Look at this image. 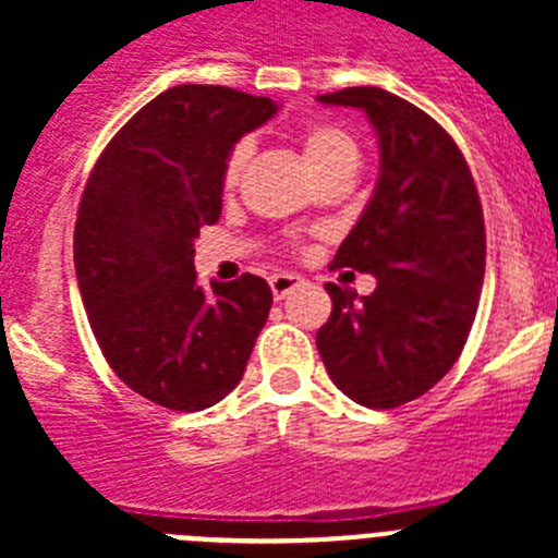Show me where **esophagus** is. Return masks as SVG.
<instances>
[{"mask_svg":"<svg viewBox=\"0 0 558 558\" xmlns=\"http://www.w3.org/2000/svg\"><path fill=\"white\" fill-rule=\"evenodd\" d=\"M302 284V276L295 274H274L270 276V290H274V299L276 302H282L284 295L290 293V290H295Z\"/></svg>","mask_w":558,"mask_h":558,"instance_id":"1","label":"esophagus"}]
</instances>
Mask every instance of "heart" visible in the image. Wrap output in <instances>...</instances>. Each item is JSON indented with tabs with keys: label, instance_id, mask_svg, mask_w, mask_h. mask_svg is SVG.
I'll use <instances>...</instances> for the list:
<instances>
[{
	"label": "heart",
	"instance_id": "b5f03b06",
	"mask_svg": "<svg viewBox=\"0 0 558 558\" xmlns=\"http://www.w3.org/2000/svg\"><path fill=\"white\" fill-rule=\"evenodd\" d=\"M299 142H302L304 161L315 172V179L324 175V172L340 170V167H357V145H354V140L343 128L332 125V122H313V125L304 128ZM248 142H240L229 153L223 170L226 186H234L240 181V172H243L245 161H248Z\"/></svg>",
	"mask_w": 558,
	"mask_h": 558
}]
</instances>
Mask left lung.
Instances as JSON below:
<instances>
[{
	"label": "left lung",
	"mask_w": 558,
	"mask_h": 558,
	"mask_svg": "<svg viewBox=\"0 0 558 558\" xmlns=\"http://www.w3.org/2000/svg\"><path fill=\"white\" fill-rule=\"evenodd\" d=\"M360 108L379 145L366 209L335 268L372 274V295L327 284L332 315L315 343L335 386L366 408H399L430 391L470 338L486 270L475 181L450 133L377 86L322 95Z\"/></svg>",
	"instance_id": "obj_1"
}]
</instances>
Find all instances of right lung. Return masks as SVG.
I'll list each match as a JSON object with an SVG mask.
<instances>
[{"label": "right lung", "mask_w": 558, "mask_h": 558, "mask_svg": "<svg viewBox=\"0 0 558 558\" xmlns=\"http://www.w3.org/2000/svg\"><path fill=\"white\" fill-rule=\"evenodd\" d=\"M276 111L236 88H167L108 142L83 190L75 274L92 332L113 374L170 411L234 391L268 322L265 279L204 290L192 259L220 218L229 153Z\"/></svg>", "instance_id": "obj_1"}]
</instances>
